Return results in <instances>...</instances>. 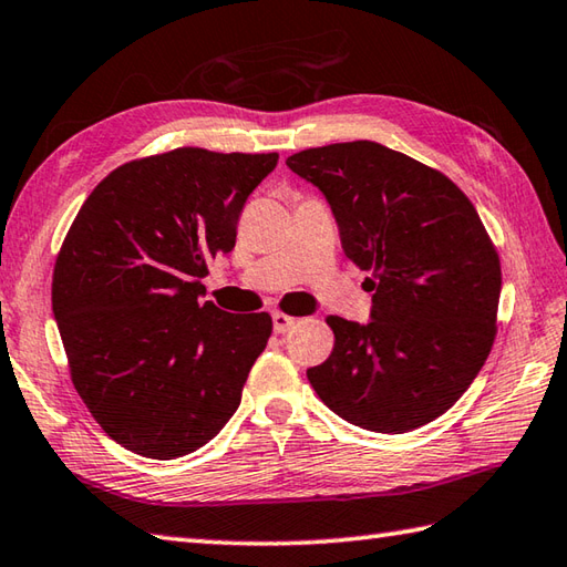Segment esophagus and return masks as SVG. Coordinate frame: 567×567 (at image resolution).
<instances>
[{
    "label": "esophagus",
    "mask_w": 567,
    "mask_h": 567,
    "mask_svg": "<svg viewBox=\"0 0 567 567\" xmlns=\"http://www.w3.org/2000/svg\"><path fill=\"white\" fill-rule=\"evenodd\" d=\"M297 324V319L290 315H282V312H272V327L277 334H285V331H290Z\"/></svg>",
    "instance_id": "1"
}]
</instances>
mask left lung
<instances>
[{
  "label": "left lung",
  "mask_w": 567,
  "mask_h": 567,
  "mask_svg": "<svg viewBox=\"0 0 567 567\" xmlns=\"http://www.w3.org/2000/svg\"><path fill=\"white\" fill-rule=\"evenodd\" d=\"M324 194L341 248L373 292L371 321L329 317L331 357L307 371L347 423L401 435L460 401L496 337L502 265L472 202L445 174L359 140L287 157Z\"/></svg>",
  "instance_id": "1"
}]
</instances>
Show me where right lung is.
I'll return each instance as SVG.
<instances>
[{"mask_svg": "<svg viewBox=\"0 0 567 567\" xmlns=\"http://www.w3.org/2000/svg\"><path fill=\"white\" fill-rule=\"evenodd\" d=\"M275 166V152L179 147L117 166L78 210L53 317L78 395L130 452L184 457L238 410L272 319L202 302V277L236 246L240 210Z\"/></svg>", "mask_w": 567, "mask_h": 567, "instance_id": "obj_1", "label": "right lung"}]
</instances>
